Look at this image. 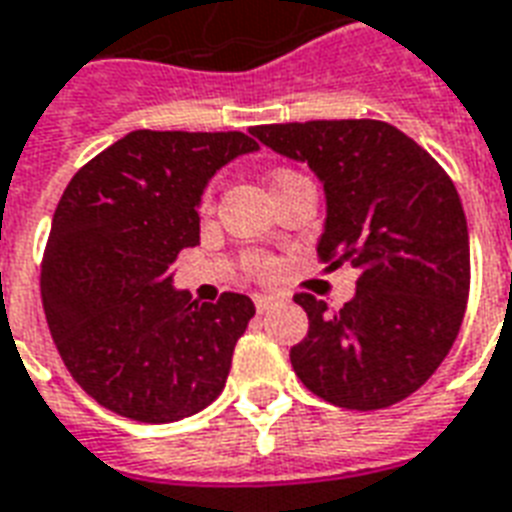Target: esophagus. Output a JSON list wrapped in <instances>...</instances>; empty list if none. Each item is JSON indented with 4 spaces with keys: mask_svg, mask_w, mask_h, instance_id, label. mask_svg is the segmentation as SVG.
<instances>
[{
    "mask_svg": "<svg viewBox=\"0 0 512 512\" xmlns=\"http://www.w3.org/2000/svg\"><path fill=\"white\" fill-rule=\"evenodd\" d=\"M253 305H256L259 313H267V310H272V307L278 305V297H270V294H256V297H253Z\"/></svg>",
    "mask_w": 512,
    "mask_h": 512,
    "instance_id": "1",
    "label": "esophagus"
}]
</instances>
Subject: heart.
<instances>
[{"instance_id":"obj_1","label":"heart","mask_w":512,"mask_h":512,"mask_svg":"<svg viewBox=\"0 0 512 512\" xmlns=\"http://www.w3.org/2000/svg\"><path fill=\"white\" fill-rule=\"evenodd\" d=\"M210 205H213V194H210V188H207L205 194H202L199 207H202V210H210ZM248 270H251V275H256V278H270L272 272H275V264H272L270 256L253 253V256H248Z\"/></svg>"}]
</instances>
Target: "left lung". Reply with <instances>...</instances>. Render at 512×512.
Returning a JSON list of instances; mask_svg holds the SVG:
<instances>
[{"label": "left lung", "mask_w": 512, "mask_h": 512, "mask_svg": "<svg viewBox=\"0 0 512 512\" xmlns=\"http://www.w3.org/2000/svg\"><path fill=\"white\" fill-rule=\"evenodd\" d=\"M272 151L307 161L326 191L318 261L359 270L340 310L307 291L305 340L291 367L315 397L383 410L432 378L456 343L470 297V234L459 191L437 161L386 121L253 126Z\"/></svg>", "instance_id": "1"}]
</instances>
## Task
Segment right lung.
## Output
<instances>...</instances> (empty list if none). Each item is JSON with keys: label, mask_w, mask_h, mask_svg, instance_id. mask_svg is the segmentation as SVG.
I'll use <instances>...</instances> for the list:
<instances>
[{"label": "right lung", "mask_w": 512, "mask_h": 512, "mask_svg": "<svg viewBox=\"0 0 512 512\" xmlns=\"http://www.w3.org/2000/svg\"><path fill=\"white\" fill-rule=\"evenodd\" d=\"M259 142L242 132L137 129L69 180L42 253L40 291L64 367L88 397L142 424L199 413L224 391L256 307L194 302L169 264L199 242V194Z\"/></svg>", "instance_id": "1"}]
</instances>
